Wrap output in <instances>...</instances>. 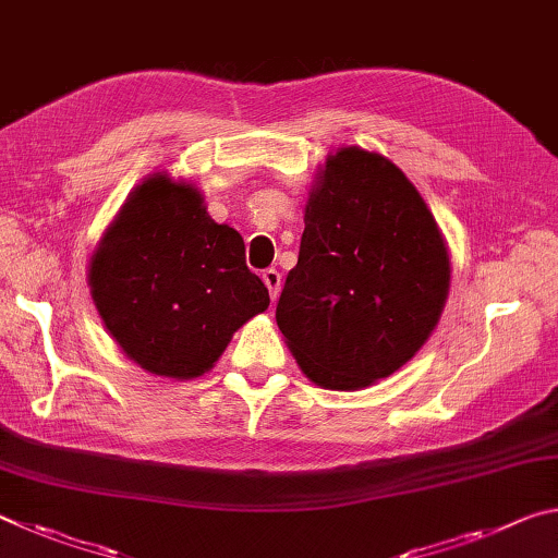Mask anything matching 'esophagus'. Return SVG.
I'll list each match as a JSON object with an SVG mask.
<instances>
[{"label":"esophagus","mask_w":558,"mask_h":558,"mask_svg":"<svg viewBox=\"0 0 558 558\" xmlns=\"http://www.w3.org/2000/svg\"><path fill=\"white\" fill-rule=\"evenodd\" d=\"M260 278H263V282H266V288L270 292V300L276 302L278 292H280V272L276 268H268V270H263Z\"/></svg>","instance_id":"34e87169"}]
</instances>
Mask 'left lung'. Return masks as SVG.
<instances>
[{"label":"left lung","mask_w":558,"mask_h":558,"mask_svg":"<svg viewBox=\"0 0 558 558\" xmlns=\"http://www.w3.org/2000/svg\"><path fill=\"white\" fill-rule=\"evenodd\" d=\"M450 272L446 239L409 177L379 153L339 147L310 186L278 327L310 381L366 389L428 342Z\"/></svg>","instance_id":"1"}]
</instances>
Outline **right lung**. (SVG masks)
Segmentation results:
<instances>
[{
	"instance_id": "obj_1",
	"label": "right lung",
	"mask_w": 558,
	"mask_h": 558,
	"mask_svg": "<svg viewBox=\"0 0 558 558\" xmlns=\"http://www.w3.org/2000/svg\"><path fill=\"white\" fill-rule=\"evenodd\" d=\"M93 305L140 369L189 381L219 362L235 329L266 313L241 233L216 223L194 182L147 174L88 260Z\"/></svg>"
}]
</instances>
